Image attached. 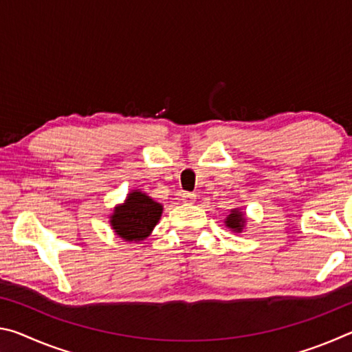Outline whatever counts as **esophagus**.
<instances>
[{
    "label": "esophagus",
    "mask_w": 352,
    "mask_h": 352,
    "mask_svg": "<svg viewBox=\"0 0 352 352\" xmlns=\"http://www.w3.org/2000/svg\"><path fill=\"white\" fill-rule=\"evenodd\" d=\"M180 197H182L183 204H189L190 205V204H194V201H195V194H192V192H183Z\"/></svg>",
    "instance_id": "esophagus-1"
}]
</instances>
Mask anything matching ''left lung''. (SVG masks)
Masks as SVG:
<instances>
[{
    "mask_svg": "<svg viewBox=\"0 0 352 352\" xmlns=\"http://www.w3.org/2000/svg\"><path fill=\"white\" fill-rule=\"evenodd\" d=\"M247 219L243 216V212L239 210V208H234V210H231L228 217L225 219V225L228 226L234 231V233H242L243 226H245Z\"/></svg>",
    "mask_w": 352,
    "mask_h": 352,
    "instance_id": "left-lung-1",
    "label": "left lung"
}]
</instances>
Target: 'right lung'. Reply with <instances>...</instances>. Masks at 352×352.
Instances as JSON below:
<instances>
[{
  "mask_svg": "<svg viewBox=\"0 0 352 352\" xmlns=\"http://www.w3.org/2000/svg\"><path fill=\"white\" fill-rule=\"evenodd\" d=\"M163 214V205L141 190H132L118 205L110 216V225L115 233L127 242H140L151 236L155 225Z\"/></svg>",
  "mask_w": 352,
  "mask_h": 352,
  "instance_id": "right-lung-1",
  "label": "right lung"
}]
</instances>
